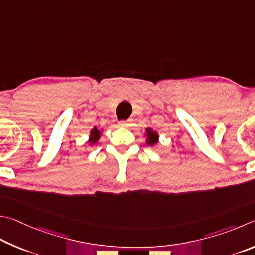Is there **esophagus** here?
<instances>
[{
  "label": "esophagus",
  "instance_id": "34e87169",
  "mask_svg": "<svg viewBox=\"0 0 255 255\" xmlns=\"http://www.w3.org/2000/svg\"><path fill=\"white\" fill-rule=\"evenodd\" d=\"M119 125L120 127H130V125H132V120H125V121H120L119 122Z\"/></svg>",
  "mask_w": 255,
  "mask_h": 255
}]
</instances>
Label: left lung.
Returning a JSON list of instances; mask_svg holds the SVG:
<instances>
[{"mask_svg": "<svg viewBox=\"0 0 255 255\" xmlns=\"http://www.w3.org/2000/svg\"><path fill=\"white\" fill-rule=\"evenodd\" d=\"M145 132H146V144H149L151 146H153L154 144H157L158 141H159L158 133L155 132V131H153L152 128H146Z\"/></svg>", "mask_w": 255, "mask_h": 255, "instance_id": "left-lung-1", "label": "left lung"}]
</instances>
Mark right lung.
I'll list each match as a JSON object with an SVG mask.
<instances>
[{
	"instance_id": "add662e5",
	"label": "right lung",
	"mask_w": 255,
	"mask_h": 255,
	"mask_svg": "<svg viewBox=\"0 0 255 255\" xmlns=\"http://www.w3.org/2000/svg\"><path fill=\"white\" fill-rule=\"evenodd\" d=\"M100 137H101V131L98 130L96 127H94V128L91 131V134H89V140H88L89 144L92 145V144L97 143V141L100 140Z\"/></svg>"
}]
</instances>
